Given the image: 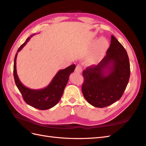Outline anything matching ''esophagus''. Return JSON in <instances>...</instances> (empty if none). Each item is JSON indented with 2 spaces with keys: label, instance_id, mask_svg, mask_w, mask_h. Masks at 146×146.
<instances>
[{
  "label": "esophagus",
  "instance_id": "obj_1",
  "mask_svg": "<svg viewBox=\"0 0 146 146\" xmlns=\"http://www.w3.org/2000/svg\"><path fill=\"white\" fill-rule=\"evenodd\" d=\"M76 72H77V73H81L82 72V67L81 66L79 65V64H78L77 66H76Z\"/></svg>",
  "mask_w": 146,
  "mask_h": 146
}]
</instances>
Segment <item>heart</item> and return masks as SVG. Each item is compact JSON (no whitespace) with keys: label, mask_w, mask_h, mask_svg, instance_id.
Segmentation results:
<instances>
[{"label":"heart","mask_w":146,"mask_h":146,"mask_svg":"<svg viewBox=\"0 0 146 146\" xmlns=\"http://www.w3.org/2000/svg\"><path fill=\"white\" fill-rule=\"evenodd\" d=\"M108 42L104 38H100L97 41L94 46V51L89 60L91 64H98L104 56L107 50Z\"/></svg>","instance_id":"obj_1"}]
</instances>
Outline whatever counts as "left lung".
Listing matches in <instances>:
<instances>
[{
    "mask_svg": "<svg viewBox=\"0 0 146 146\" xmlns=\"http://www.w3.org/2000/svg\"><path fill=\"white\" fill-rule=\"evenodd\" d=\"M130 75L127 51L111 35L107 55L98 65L83 70V94L88 102L94 107H107L121 99L129 83Z\"/></svg>",
    "mask_w": 146,
    "mask_h": 146,
    "instance_id": "left-lung-1",
    "label": "left lung"
}]
</instances>
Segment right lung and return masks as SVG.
<instances>
[{"mask_svg": "<svg viewBox=\"0 0 146 146\" xmlns=\"http://www.w3.org/2000/svg\"><path fill=\"white\" fill-rule=\"evenodd\" d=\"M35 34L29 37L24 43L22 44L17 51L15 57L13 75H14L16 85L23 96L24 101L32 107L41 110H45L54 107L58 103L63 94L64 88L67 85L70 74L74 71L76 65L72 64L64 69L60 70L53 78L50 83L44 88L40 90H32L25 86L17 76L16 72V58L18 53L30 38Z\"/></svg>", "mask_w": 146, "mask_h": 146, "instance_id": "1", "label": "right lung"}]
</instances>
